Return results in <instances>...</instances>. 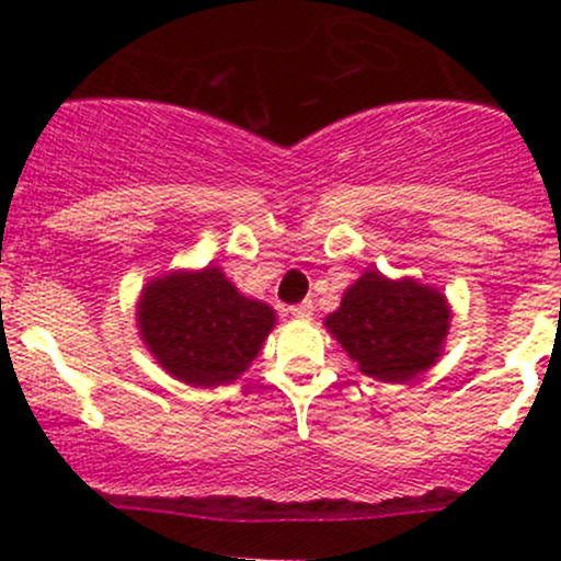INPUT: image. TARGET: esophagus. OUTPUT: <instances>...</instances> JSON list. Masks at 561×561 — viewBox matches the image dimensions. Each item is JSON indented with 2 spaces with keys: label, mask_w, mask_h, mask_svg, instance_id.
I'll return each mask as SVG.
<instances>
[{
  "label": "esophagus",
  "mask_w": 561,
  "mask_h": 561,
  "mask_svg": "<svg viewBox=\"0 0 561 561\" xmlns=\"http://www.w3.org/2000/svg\"><path fill=\"white\" fill-rule=\"evenodd\" d=\"M312 312H314L312 301H301V304H296V307H290V314L298 317V320H309Z\"/></svg>",
  "instance_id": "34e87169"
}]
</instances>
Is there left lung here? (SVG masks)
<instances>
[{
    "label": "left lung",
    "instance_id": "obj_1",
    "mask_svg": "<svg viewBox=\"0 0 561 561\" xmlns=\"http://www.w3.org/2000/svg\"><path fill=\"white\" fill-rule=\"evenodd\" d=\"M448 320L450 309L437 290L366 271L325 325L364 375L407 382L439 358Z\"/></svg>",
    "mask_w": 561,
    "mask_h": 561
}]
</instances>
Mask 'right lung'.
I'll list each match as a JSON object with an SVG mask.
<instances>
[{"instance_id":"obj_1","label":"right lung","mask_w":561,"mask_h":561,"mask_svg":"<svg viewBox=\"0 0 561 561\" xmlns=\"http://www.w3.org/2000/svg\"><path fill=\"white\" fill-rule=\"evenodd\" d=\"M138 328L154 358L190 386L236 380L274 328V309L241 296L219 268L171 274L146 287Z\"/></svg>"}]
</instances>
